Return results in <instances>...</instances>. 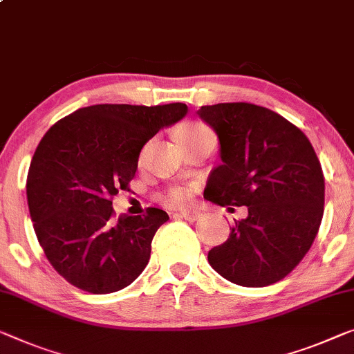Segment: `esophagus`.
Here are the masks:
<instances>
[{
    "mask_svg": "<svg viewBox=\"0 0 354 354\" xmlns=\"http://www.w3.org/2000/svg\"><path fill=\"white\" fill-rule=\"evenodd\" d=\"M178 215H180L182 218L188 220V221H196V220H199L201 216H203V214H201V212L196 210V209H185V210H180V212H178Z\"/></svg>",
    "mask_w": 354,
    "mask_h": 354,
    "instance_id": "34e87169",
    "label": "esophagus"
}]
</instances>
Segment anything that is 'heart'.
<instances>
[{
	"label": "heart",
	"mask_w": 354,
	"mask_h": 354,
	"mask_svg": "<svg viewBox=\"0 0 354 354\" xmlns=\"http://www.w3.org/2000/svg\"><path fill=\"white\" fill-rule=\"evenodd\" d=\"M204 131H209V129L205 128L204 124L188 123V124H183V127L178 129L177 138L183 139V138H188V136L204 133ZM169 196H171L172 203H176V204H182V203H185V201H188V192H187V189H183V188H174Z\"/></svg>",
	"instance_id": "1"
}]
</instances>
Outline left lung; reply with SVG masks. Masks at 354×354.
Masks as SVG:
<instances>
[{"label": "left lung", "instance_id": "left-lung-1", "mask_svg": "<svg viewBox=\"0 0 354 354\" xmlns=\"http://www.w3.org/2000/svg\"><path fill=\"white\" fill-rule=\"evenodd\" d=\"M220 140L218 165L204 198L218 205H245L209 264L232 283H275L301 263L323 218L324 177L301 129L279 113L248 102H221L198 111Z\"/></svg>", "mask_w": 354, "mask_h": 354}]
</instances>
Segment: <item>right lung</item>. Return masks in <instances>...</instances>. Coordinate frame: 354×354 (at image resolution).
<instances>
[{"label":"right lung","instance_id":"obj_1","mask_svg":"<svg viewBox=\"0 0 354 354\" xmlns=\"http://www.w3.org/2000/svg\"><path fill=\"white\" fill-rule=\"evenodd\" d=\"M165 106L96 104L62 118L32 155L26 199L35 232L59 275L91 295L131 285L149 264L151 239L169 220L165 210L113 218L112 196L138 171L142 147L187 115Z\"/></svg>","mask_w":354,"mask_h":354}]
</instances>
